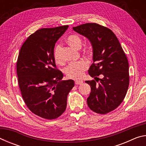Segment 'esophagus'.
I'll return each mask as SVG.
<instances>
[{
  "label": "esophagus",
  "mask_w": 146,
  "mask_h": 146,
  "mask_svg": "<svg viewBox=\"0 0 146 146\" xmlns=\"http://www.w3.org/2000/svg\"><path fill=\"white\" fill-rule=\"evenodd\" d=\"M83 82L82 81H80V80H75V84L76 85H80V84H82Z\"/></svg>",
  "instance_id": "esophagus-1"
}]
</instances>
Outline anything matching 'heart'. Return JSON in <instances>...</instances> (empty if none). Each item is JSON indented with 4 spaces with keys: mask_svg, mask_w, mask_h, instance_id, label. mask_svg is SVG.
<instances>
[{
    "mask_svg": "<svg viewBox=\"0 0 146 146\" xmlns=\"http://www.w3.org/2000/svg\"><path fill=\"white\" fill-rule=\"evenodd\" d=\"M66 42L71 47L76 49H78L81 48L82 44V40L80 36L76 34L70 35L66 38ZM62 46L60 44H57L54 49V58L56 63L62 64L64 61L61 56ZM82 53L84 56H85L88 59H91L93 57L94 47L90 43L86 44L84 46ZM88 64L84 60H80L75 62H72L65 69V73L68 78L71 79H80L82 78L85 71L88 70Z\"/></svg>",
    "mask_w": 146,
    "mask_h": 146,
    "instance_id": "1",
    "label": "heart"
}]
</instances>
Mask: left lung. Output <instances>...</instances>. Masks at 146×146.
<instances>
[{
  "mask_svg": "<svg viewBox=\"0 0 146 146\" xmlns=\"http://www.w3.org/2000/svg\"><path fill=\"white\" fill-rule=\"evenodd\" d=\"M73 29L87 37L95 51L88 71L95 80L86 81L91 91L87 98L89 108L98 114L112 111L123 102L129 87L127 56L115 33L107 27L86 23Z\"/></svg>",
  "mask_w": 146,
  "mask_h": 146,
  "instance_id": "1",
  "label": "left lung"
}]
</instances>
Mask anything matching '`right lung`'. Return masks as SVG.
Segmentation results:
<instances>
[{"label":"right lung","mask_w":146,"mask_h":146,"mask_svg":"<svg viewBox=\"0 0 146 146\" xmlns=\"http://www.w3.org/2000/svg\"><path fill=\"white\" fill-rule=\"evenodd\" d=\"M68 28L62 26L41 28L23 43L17 61L18 84L27 107L35 115L48 120L65 111L73 80L60 81L63 74L54 58L56 42Z\"/></svg>","instance_id":"right-lung-1"}]
</instances>
